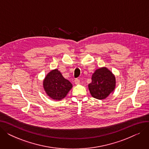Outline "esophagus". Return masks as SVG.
<instances>
[{
    "instance_id": "34e87169",
    "label": "esophagus",
    "mask_w": 149,
    "mask_h": 149,
    "mask_svg": "<svg viewBox=\"0 0 149 149\" xmlns=\"http://www.w3.org/2000/svg\"><path fill=\"white\" fill-rule=\"evenodd\" d=\"M74 82H75V84H79L80 83V80H79V79H75Z\"/></svg>"
}]
</instances>
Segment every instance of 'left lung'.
I'll use <instances>...</instances> for the list:
<instances>
[{
  "label": "left lung",
  "instance_id": "8db88e82",
  "mask_svg": "<svg viewBox=\"0 0 149 149\" xmlns=\"http://www.w3.org/2000/svg\"><path fill=\"white\" fill-rule=\"evenodd\" d=\"M88 86L93 97L99 100L104 99L114 90L115 78L106 68H100L92 75V82Z\"/></svg>",
  "mask_w": 149,
  "mask_h": 149
}]
</instances>
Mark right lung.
<instances>
[{"instance_id": "1", "label": "right lung", "mask_w": 149, "mask_h": 149, "mask_svg": "<svg viewBox=\"0 0 149 149\" xmlns=\"http://www.w3.org/2000/svg\"><path fill=\"white\" fill-rule=\"evenodd\" d=\"M43 87L49 97L54 100H60L66 97L72 85L62 76L58 69H54L45 77Z\"/></svg>"}]
</instances>
